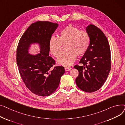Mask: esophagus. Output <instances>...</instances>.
<instances>
[{"instance_id":"obj_1","label":"esophagus","mask_w":125,"mask_h":125,"mask_svg":"<svg viewBox=\"0 0 125 125\" xmlns=\"http://www.w3.org/2000/svg\"><path fill=\"white\" fill-rule=\"evenodd\" d=\"M64 69H65V71H68L70 70L71 69V68L70 67H65L64 68Z\"/></svg>"}]
</instances>
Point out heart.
Wrapping results in <instances>:
<instances>
[{"instance_id":"b5f03b06","label":"heart","mask_w":125,"mask_h":125,"mask_svg":"<svg viewBox=\"0 0 125 125\" xmlns=\"http://www.w3.org/2000/svg\"><path fill=\"white\" fill-rule=\"evenodd\" d=\"M90 42V36L87 32L80 30L70 25L60 32L58 37H51L49 47L51 53L58 58L61 52L62 44H65L66 51L59 57L57 63L64 66H68L74 62L76 55L82 56L87 52Z\"/></svg>"}]
</instances>
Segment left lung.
<instances>
[{"mask_svg": "<svg viewBox=\"0 0 125 125\" xmlns=\"http://www.w3.org/2000/svg\"><path fill=\"white\" fill-rule=\"evenodd\" d=\"M90 43L79 63L74 68L78 71L76 78L77 86L86 92H94L100 89L107 80L111 69L109 44L103 32L94 25L86 28Z\"/></svg>", "mask_w": 125, "mask_h": 125, "instance_id": "8db88e82", "label": "left lung"}]
</instances>
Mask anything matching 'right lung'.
<instances>
[{"mask_svg": "<svg viewBox=\"0 0 125 125\" xmlns=\"http://www.w3.org/2000/svg\"><path fill=\"white\" fill-rule=\"evenodd\" d=\"M58 26V24L48 21L32 23L18 44L17 63L20 74L26 86L38 96L53 93L65 73L62 66L53 67L55 61L49 56V41ZM35 42L40 45L41 53L34 56L28 53V49L30 44Z\"/></svg>", "mask_w": 125, "mask_h": 125, "instance_id": "1", "label": "right lung"}]
</instances>
